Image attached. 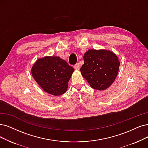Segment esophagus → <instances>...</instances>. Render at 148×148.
Wrapping results in <instances>:
<instances>
[{
  "mask_svg": "<svg viewBox=\"0 0 148 148\" xmlns=\"http://www.w3.org/2000/svg\"><path fill=\"white\" fill-rule=\"evenodd\" d=\"M74 69H76V70H79L80 69V65L79 63H76L75 65H74Z\"/></svg>",
  "mask_w": 148,
  "mask_h": 148,
  "instance_id": "1",
  "label": "esophagus"
}]
</instances>
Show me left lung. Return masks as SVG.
Listing matches in <instances>:
<instances>
[{
	"instance_id": "left-lung-1",
	"label": "left lung",
	"mask_w": 148,
	"mask_h": 148,
	"mask_svg": "<svg viewBox=\"0 0 148 148\" xmlns=\"http://www.w3.org/2000/svg\"><path fill=\"white\" fill-rule=\"evenodd\" d=\"M81 74L92 88L104 90L115 80L119 68L118 57L111 51L90 49L84 56Z\"/></svg>"
}]
</instances>
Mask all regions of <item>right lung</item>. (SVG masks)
Returning <instances> with one entry per match:
<instances>
[{
	"mask_svg": "<svg viewBox=\"0 0 148 148\" xmlns=\"http://www.w3.org/2000/svg\"><path fill=\"white\" fill-rule=\"evenodd\" d=\"M74 69L58 57L39 58L32 68V74L47 93L60 96L66 91Z\"/></svg>",
	"mask_w": 148,
	"mask_h": 148,
	"instance_id": "add662e5",
	"label": "right lung"
}]
</instances>
